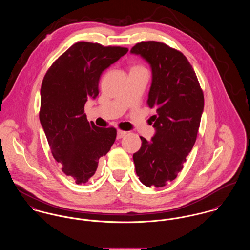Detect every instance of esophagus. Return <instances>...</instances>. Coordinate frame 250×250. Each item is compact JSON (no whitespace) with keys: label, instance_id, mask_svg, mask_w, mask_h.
Masks as SVG:
<instances>
[{"label":"esophagus","instance_id":"esophagus-1","mask_svg":"<svg viewBox=\"0 0 250 250\" xmlns=\"http://www.w3.org/2000/svg\"><path fill=\"white\" fill-rule=\"evenodd\" d=\"M126 135H127V132H125V131H121V130L117 131V139H121V138L125 137Z\"/></svg>","mask_w":250,"mask_h":250}]
</instances>
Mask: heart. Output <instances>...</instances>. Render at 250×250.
Listing matches in <instances>:
<instances>
[{
  "instance_id": "obj_1",
  "label": "heart",
  "mask_w": 250,
  "mask_h": 250,
  "mask_svg": "<svg viewBox=\"0 0 250 250\" xmlns=\"http://www.w3.org/2000/svg\"><path fill=\"white\" fill-rule=\"evenodd\" d=\"M134 68H143V67H140V66H136V67H134Z\"/></svg>"
}]
</instances>
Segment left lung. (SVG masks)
<instances>
[{"label":"left lung","mask_w":250,"mask_h":250,"mask_svg":"<svg viewBox=\"0 0 250 250\" xmlns=\"http://www.w3.org/2000/svg\"><path fill=\"white\" fill-rule=\"evenodd\" d=\"M131 54L145 60L152 71L147 105L156 130L151 141L141 137L142 147L133 155L136 172L146 187L161 188L183 168L197 137L204 108L203 91L187 58L165 43L143 41Z\"/></svg>","instance_id":"left-lung-1"}]
</instances>
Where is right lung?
I'll return each instance as SVG.
<instances>
[{"mask_svg": "<svg viewBox=\"0 0 250 250\" xmlns=\"http://www.w3.org/2000/svg\"><path fill=\"white\" fill-rule=\"evenodd\" d=\"M128 52L81 41L73 44L49 68L40 89L39 119L53 157L62 171L84 184L109 151L116 130L99 128L84 113L87 99L99 94L101 74Z\"/></svg>", "mask_w": 250, "mask_h": 250, "instance_id": "obj_1", "label": "right lung"}]
</instances>
